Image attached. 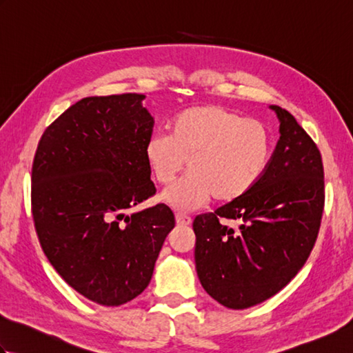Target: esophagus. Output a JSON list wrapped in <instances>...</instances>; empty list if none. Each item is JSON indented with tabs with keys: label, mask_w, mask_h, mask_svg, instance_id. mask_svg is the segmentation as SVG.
<instances>
[{
	"label": "esophagus",
	"mask_w": 353,
	"mask_h": 353,
	"mask_svg": "<svg viewBox=\"0 0 353 353\" xmlns=\"http://www.w3.org/2000/svg\"><path fill=\"white\" fill-rule=\"evenodd\" d=\"M191 216L183 215V214H176V223L177 226H190L191 224Z\"/></svg>",
	"instance_id": "1"
}]
</instances>
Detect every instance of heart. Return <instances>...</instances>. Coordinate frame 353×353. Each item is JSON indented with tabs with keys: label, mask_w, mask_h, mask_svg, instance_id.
I'll return each mask as SVG.
<instances>
[{
	"label": "heart",
	"mask_w": 353,
	"mask_h": 353,
	"mask_svg": "<svg viewBox=\"0 0 353 353\" xmlns=\"http://www.w3.org/2000/svg\"><path fill=\"white\" fill-rule=\"evenodd\" d=\"M273 156L265 124L223 106L182 110L170 123V134L145 141L144 157L154 181L168 186L188 161L190 174L162 194L179 211L243 199L264 177Z\"/></svg>",
	"instance_id": "1"
}]
</instances>
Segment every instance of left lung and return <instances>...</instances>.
<instances>
[{
  "label": "left lung",
  "instance_id": "1",
  "mask_svg": "<svg viewBox=\"0 0 353 353\" xmlns=\"http://www.w3.org/2000/svg\"><path fill=\"white\" fill-rule=\"evenodd\" d=\"M264 177L243 199L197 215L196 270L201 287L230 310H245L279 292L308 259L325 208V172L316 142L288 110ZM240 221L238 231L221 223Z\"/></svg>",
  "mask_w": 353,
  "mask_h": 353
}]
</instances>
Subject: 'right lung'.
<instances>
[{
	"label": "right lung",
	"mask_w": 353,
	"mask_h": 353,
	"mask_svg": "<svg viewBox=\"0 0 353 353\" xmlns=\"http://www.w3.org/2000/svg\"><path fill=\"white\" fill-rule=\"evenodd\" d=\"M144 99H81L45 129L33 159L32 212L45 256L70 287L104 306L147 288L176 224L163 203L125 214L156 194L144 157L154 121Z\"/></svg>",
	"instance_id": "add662e5"
}]
</instances>
